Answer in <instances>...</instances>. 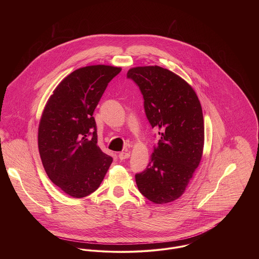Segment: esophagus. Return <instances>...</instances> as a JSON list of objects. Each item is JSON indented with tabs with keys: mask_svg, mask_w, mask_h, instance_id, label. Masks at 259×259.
Segmentation results:
<instances>
[{
	"mask_svg": "<svg viewBox=\"0 0 259 259\" xmlns=\"http://www.w3.org/2000/svg\"><path fill=\"white\" fill-rule=\"evenodd\" d=\"M131 156V154H130V152H119L118 153V158L120 159V160H123V159H126V158H128Z\"/></svg>",
	"mask_w": 259,
	"mask_h": 259,
	"instance_id": "1",
	"label": "esophagus"
}]
</instances>
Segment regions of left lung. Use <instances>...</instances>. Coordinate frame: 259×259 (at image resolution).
Wrapping results in <instances>:
<instances>
[{
	"instance_id": "obj_1",
	"label": "left lung",
	"mask_w": 259,
	"mask_h": 259,
	"mask_svg": "<svg viewBox=\"0 0 259 259\" xmlns=\"http://www.w3.org/2000/svg\"><path fill=\"white\" fill-rule=\"evenodd\" d=\"M126 75L139 85L148 121L160 137L147 169L136 175V183L148 200L171 202L184 194L202 157L199 100L184 78L161 67H137Z\"/></svg>"
}]
</instances>
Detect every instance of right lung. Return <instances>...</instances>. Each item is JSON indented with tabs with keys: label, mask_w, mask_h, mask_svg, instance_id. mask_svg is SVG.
<instances>
[{
	"label": "right lung",
	"mask_w": 259,
	"mask_h": 259,
	"mask_svg": "<svg viewBox=\"0 0 259 259\" xmlns=\"http://www.w3.org/2000/svg\"><path fill=\"white\" fill-rule=\"evenodd\" d=\"M120 71L105 65L75 70L55 89L42 111L37 146L44 168L54 185L74 198L96 191L112 162L97 145L93 114Z\"/></svg>",
	"instance_id": "add662e5"
}]
</instances>
